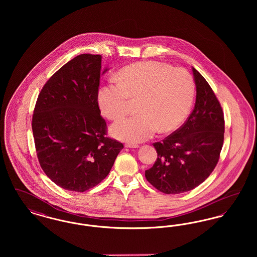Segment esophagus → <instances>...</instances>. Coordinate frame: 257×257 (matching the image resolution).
<instances>
[{
	"label": "esophagus",
	"instance_id": "34e87169",
	"mask_svg": "<svg viewBox=\"0 0 257 257\" xmlns=\"http://www.w3.org/2000/svg\"><path fill=\"white\" fill-rule=\"evenodd\" d=\"M125 147H129V148H138L140 146L137 145V144H126Z\"/></svg>",
	"mask_w": 257,
	"mask_h": 257
}]
</instances>
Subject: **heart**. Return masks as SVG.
I'll list each match as a JSON object with an SVG mask.
<instances>
[{
  "instance_id": "b5f03b06",
  "label": "heart",
  "mask_w": 257,
  "mask_h": 257,
  "mask_svg": "<svg viewBox=\"0 0 257 257\" xmlns=\"http://www.w3.org/2000/svg\"><path fill=\"white\" fill-rule=\"evenodd\" d=\"M195 96V83L183 68L160 61H141L123 67L117 78L98 90L102 113L110 120H119L129 111L131 99H139L134 116L111 126V134L129 143L150 139L159 129L169 133L187 117Z\"/></svg>"
}]
</instances>
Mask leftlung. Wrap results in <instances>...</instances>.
<instances>
[{
    "label": "left lung",
    "instance_id": "obj_1",
    "mask_svg": "<svg viewBox=\"0 0 257 257\" xmlns=\"http://www.w3.org/2000/svg\"><path fill=\"white\" fill-rule=\"evenodd\" d=\"M195 108L183 126L153 144L157 160L146 171L147 181L165 194L195 189L214 171L223 144L224 118L220 102L203 76L192 67Z\"/></svg>",
    "mask_w": 257,
    "mask_h": 257
}]
</instances>
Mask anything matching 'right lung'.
Masks as SVG:
<instances>
[{
    "instance_id": "add662e5",
    "label": "right lung",
    "mask_w": 257,
    "mask_h": 257,
    "mask_svg": "<svg viewBox=\"0 0 257 257\" xmlns=\"http://www.w3.org/2000/svg\"><path fill=\"white\" fill-rule=\"evenodd\" d=\"M100 55L83 54L65 63L44 85L33 115L37 158L62 189L83 193L110 172L121 143L106 137L100 115Z\"/></svg>"
}]
</instances>
